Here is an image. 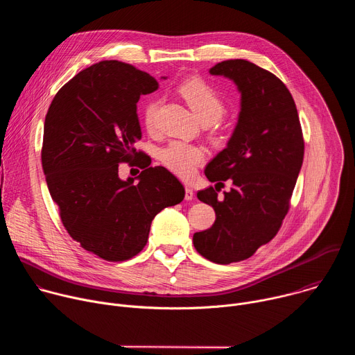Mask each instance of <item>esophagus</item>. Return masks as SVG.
Here are the masks:
<instances>
[{
	"label": "esophagus",
	"instance_id": "1",
	"mask_svg": "<svg viewBox=\"0 0 355 355\" xmlns=\"http://www.w3.org/2000/svg\"><path fill=\"white\" fill-rule=\"evenodd\" d=\"M185 199L187 200L193 199V189L191 187H185Z\"/></svg>",
	"mask_w": 355,
	"mask_h": 355
}]
</instances>
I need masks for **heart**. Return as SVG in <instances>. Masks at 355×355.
I'll return each mask as SVG.
<instances>
[{"mask_svg":"<svg viewBox=\"0 0 355 355\" xmlns=\"http://www.w3.org/2000/svg\"><path fill=\"white\" fill-rule=\"evenodd\" d=\"M178 91L202 123H215L220 121L226 112L225 101L220 94L202 78L192 77L184 80ZM160 105L162 103L159 99H153L147 103L143 110V121L148 132H156L157 129ZM204 160V148L178 140L168 143L160 150V162L163 166L184 178L191 177Z\"/></svg>","mask_w":355,"mask_h":355,"instance_id":"obj_1","label":"heart"}]
</instances>
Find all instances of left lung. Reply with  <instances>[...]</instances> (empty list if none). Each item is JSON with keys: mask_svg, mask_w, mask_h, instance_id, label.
I'll return each instance as SVG.
<instances>
[{"mask_svg": "<svg viewBox=\"0 0 355 355\" xmlns=\"http://www.w3.org/2000/svg\"><path fill=\"white\" fill-rule=\"evenodd\" d=\"M209 73L230 78L241 94L234 132L205 168L211 182L234 184L223 197L217 196L216 185L196 193L212 205L216 220L192 240L200 256L230 264L251 257L278 233L305 143L295 101L277 76L243 59L218 63Z\"/></svg>", "mask_w": 355, "mask_h": 355, "instance_id": "obj_1", "label": "left lung"}]
</instances>
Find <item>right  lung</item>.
Instances as JSON below:
<instances>
[{
	"label": "right lung",
	"mask_w": 355,
	"mask_h": 355,
	"mask_svg": "<svg viewBox=\"0 0 355 355\" xmlns=\"http://www.w3.org/2000/svg\"><path fill=\"white\" fill-rule=\"evenodd\" d=\"M157 88L155 77L132 64L104 60L64 84L46 114L42 167L49 192L67 233L107 261L139 254L151 220L185 195L167 168L150 167V157L135 148L141 139L136 104ZM121 162L144 170L137 182L119 178Z\"/></svg>",
	"instance_id": "right-lung-1"
}]
</instances>
